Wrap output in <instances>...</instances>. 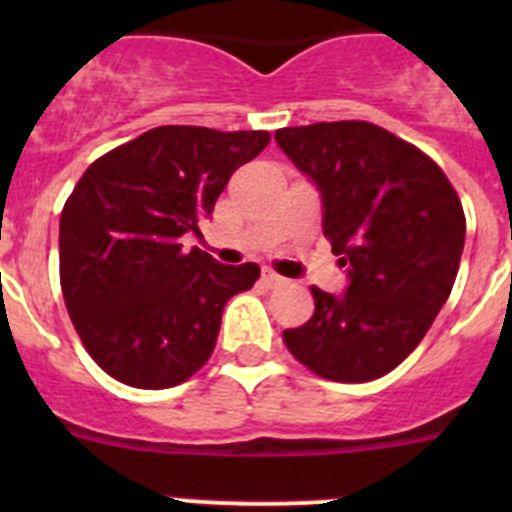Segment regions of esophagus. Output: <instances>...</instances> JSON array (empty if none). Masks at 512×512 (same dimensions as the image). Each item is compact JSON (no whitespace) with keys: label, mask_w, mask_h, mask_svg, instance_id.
Listing matches in <instances>:
<instances>
[{"label":"esophagus","mask_w":512,"mask_h":512,"mask_svg":"<svg viewBox=\"0 0 512 512\" xmlns=\"http://www.w3.org/2000/svg\"><path fill=\"white\" fill-rule=\"evenodd\" d=\"M261 282H264L266 287H282L284 277L274 274V271H271V269H264V274H261Z\"/></svg>","instance_id":"1"}]
</instances>
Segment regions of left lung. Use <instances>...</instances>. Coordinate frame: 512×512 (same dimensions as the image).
<instances>
[{
    "label": "left lung",
    "mask_w": 512,
    "mask_h": 512,
    "mask_svg": "<svg viewBox=\"0 0 512 512\" xmlns=\"http://www.w3.org/2000/svg\"><path fill=\"white\" fill-rule=\"evenodd\" d=\"M323 202V233L348 287H312L315 312L282 338L333 382H372L423 341L446 305L464 251V210L431 158L361 120L274 133Z\"/></svg>",
    "instance_id": "obj_1"
}]
</instances>
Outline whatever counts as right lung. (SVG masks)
Masks as SVG:
<instances>
[{"label":"right lung","instance_id":"1","mask_svg":"<svg viewBox=\"0 0 512 512\" xmlns=\"http://www.w3.org/2000/svg\"><path fill=\"white\" fill-rule=\"evenodd\" d=\"M266 130L220 133L164 125L97 158L61 212V289L81 343L104 372L138 390H166L202 369L223 307L259 279L182 251L238 166L266 148Z\"/></svg>","mask_w":512,"mask_h":512}]
</instances>
